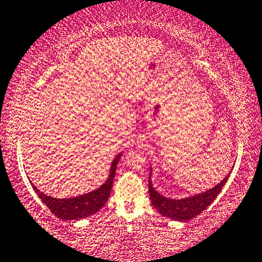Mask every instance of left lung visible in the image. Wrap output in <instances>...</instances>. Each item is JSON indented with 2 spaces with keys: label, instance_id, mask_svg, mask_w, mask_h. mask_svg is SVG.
Returning a JSON list of instances; mask_svg holds the SVG:
<instances>
[{
  "label": "left lung",
  "instance_id": "1",
  "mask_svg": "<svg viewBox=\"0 0 262 262\" xmlns=\"http://www.w3.org/2000/svg\"><path fill=\"white\" fill-rule=\"evenodd\" d=\"M230 173L224 178L222 182L217 184L211 189L204 191V192L194 194V196L180 198V200H174V198L165 197L163 194L158 192L153 187V184L150 182L152 177V167H150L149 180H148V191L150 203L159 211L161 215L174 221H190L193 217L200 215L202 211L208 208V206L215 201V198L219 196L221 190L226 185Z\"/></svg>",
  "mask_w": 262,
  "mask_h": 262
}]
</instances>
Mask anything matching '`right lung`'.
<instances>
[{
  "label": "right lung",
  "mask_w": 262,
  "mask_h": 262,
  "mask_svg": "<svg viewBox=\"0 0 262 262\" xmlns=\"http://www.w3.org/2000/svg\"><path fill=\"white\" fill-rule=\"evenodd\" d=\"M122 154H117L115 159L113 160L112 166H110L109 177L105 180L104 184H102L98 189L93 190L91 192L73 198H54L47 196L41 191L36 189L32 184L33 190L35 191L40 200L43 202L47 208H49L54 216L59 217L62 221H72V220H82L85 217H89L94 213L98 212L99 209L103 208V205L106 203L112 191L114 176H115L116 166L119 163L120 158Z\"/></svg>",
  "instance_id": "add662e5"
}]
</instances>
